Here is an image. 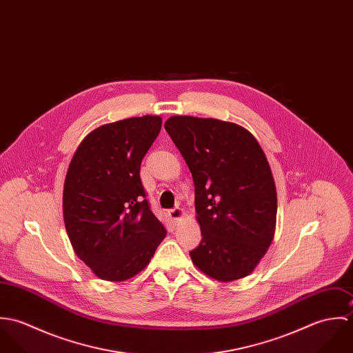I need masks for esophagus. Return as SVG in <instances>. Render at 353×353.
I'll use <instances>...</instances> for the list:
<instances>
[{
	"instance_id": "esophagus-1",
	"label": "esophagus",
	"mask_w": 353,
	"mask_h": 353,
	"mask_svg": "<svg viewBox=\"0 0 353 353\" xmlns=\"http://www.w3.org/2000/svg\"><path fill=\"white\" fill-rule=\"evenodd\" d=\"M168 216L172 219V220H179L182 216H183V209L181 208H174V209H170L168 210Z\"/></svg>"
}]
</instances>
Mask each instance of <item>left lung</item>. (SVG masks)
<instances>
[{
  "label": "left lung",
  "instance_id": "1",
  "mask_svg": "<svg viewBox=\"0 0 353 353\" xmlns=\"http://www.w3.org/2000/svg\"><path fill=\"white\" fill-rule=\"evenodd\" d=\"M164 128L196 186L202 239L193 263L219 281L246 277L274 236L277 194L265 153L236 123L176 115Z\"/></svg>",
  "mask_w": 353,
  "mask_h": 353
}]
</instances>
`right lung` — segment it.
<instances>
[{"mask_svg":"<svg viewBox=\"0 0 353 353\" xmlns=\"http://www.w3.org/2000/svg\"><path fill=\"white\" fill-rule=\"evenodd\" d=\"M161 129L160 117H136L91 132L63 185V220L77 256L107 281H123L151 261L165 230L152 213L140 167Z\"/></svg>","mask_w":353,"mask_h":353,"instance_id":"obj_1","label":"right lung"}]
</instances>
